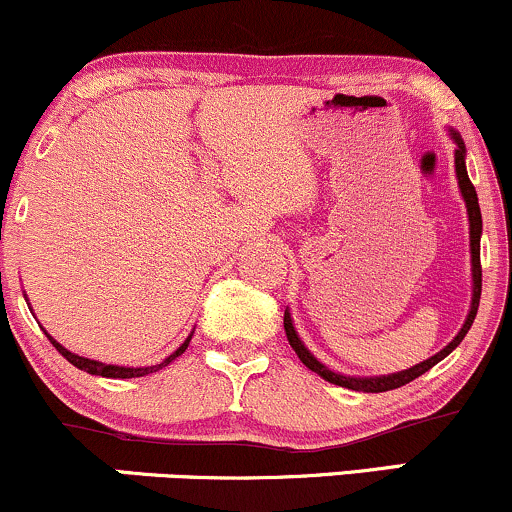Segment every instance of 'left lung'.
<instances>
[{
  "label": "left lung",
  "mask_w": 512,
  "mask_h": 512,
  "mask_svg": "<svg viewBox=\"0 0 512 512\" xmlns=\"http://www.w3.org/2000/svg\"><path fill=\"white\" fill-rule=\"evenodd\" d=\"M452 139H455V142H457L455 170H457V180H460V190H462L464 204H467V214H469V245H472V276H474L472 310H469V315H467V320H464L462 330L457 332V337L452 339V342L445 346L443 351H438L436 356H431V358H428V361L419 363V366H414V368H409V370H399V373H392V375H380V378H346V375H339V373H334V370H330L327 366H322V363L317 361V358L310 354L308 349H305L301 339H298L296 330H293L289 310H286V313H284V330H286V337H289L291 349L296 351L298 358H301L305 366L313 370V373L320 375V378H325L327 383L349 387V390H356V392H387V390H397V387L407 385V383H411V380L419 378V375H424L426 370H431L438 361H443V358L448 356L450 351L462 342L464 334L469 332V327H472L474 317H477V310H479V298H481V257H479L481 211H479L477 190H474L472 180H469V175H467V168H464V144H462L460 134L452 132Z\"/></svg>",
  "instance_id": "1"
}]
</instances>
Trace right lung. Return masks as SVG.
<instances>
[{
    "label": "right lung",
    "mask_w": 512,
    "mask_h": 512,
    "mask_svg": "<svg viewBox=\"0 0 512 512\" xmlns=\"http://www.w3.org/2000/svg\"><path fill=\"white\" fill-rule=\"evenodd\" d=\"M48 339L52 342V346H55V349L60 351V354H62L64 358H67L69 363H72V366H76L79 370H86V373H91V375H103V378H142V375L156 373V370H161L163 366H168V363L173 361V358H178V356L182 354V351L187 349V344H190L192 337H187L185 342H182V344L178 346V351H175V354H170V356L166 358V361L156 363V366H149V368H125V366H110V363H101V361H91V358L76 356V354H72V351H67L62 344H57L55 339L50 337V334H48Z\"/></svg>",
    "instance_id": "obj_1"
}]
</instances>
